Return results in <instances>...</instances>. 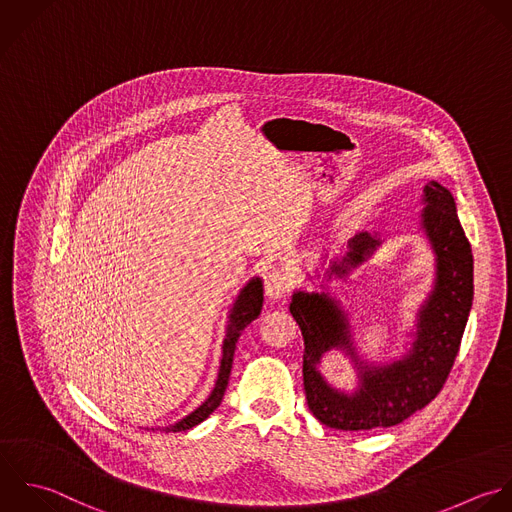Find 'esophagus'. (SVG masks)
I'll return each instance as SVG.
<instances>
[{"label": "esophagus", "instance_id": "obj_1", "mask_svg": "<svg viewBox=\"0 0 512 512\" xmlns=\"http://www.w3.org/2000/svg\"><path fill=\"white\" fill-rule=\"evenodd\" d=\"M263 287H265V293H267L269 299H283L291 291L293 281H291V277L285 271L273 267V269H269L265 273Z\"/></svg>", "mask_w": 512, "mask_h": 512}]
</instances>
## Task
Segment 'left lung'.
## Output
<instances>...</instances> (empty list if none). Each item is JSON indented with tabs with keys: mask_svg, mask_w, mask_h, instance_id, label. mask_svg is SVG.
<instances>
[{
	"mask_svg": "<svg viewBox=\"0 0 512 512\" xmlns=\"http://www.w3.org/2000/svg\"><path fill=\"white\" fill-rule=\"evenodd\" d=\"M423 229L437 255V285L421 311L419 333L413 351L393 365L361 371V387L355 395L331 389L317 365L331 347H347L349 327L343 311L319 293H295L291 315L297 321L303 343V385L309 411L325 427L339 431H371L395 427L427 407L449 379L473 305V251L457 217V205L449 189L431 181L425 185ZM379 245L369 233L349 241V253L333 273L345 275L347 267L363 263Z\"/></svg>",
	"mask_w": 512,
	"mask_h": 512,
	"instance_id": "obj_1",
	"label": "left lung"
}]
</instances>
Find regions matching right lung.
Returning <instances> with one entry per match:
<instances>
[{
	"label": "right lung",
	"mask_w": 512,
	"mask_h": 512,
	"mask_svg": "<svg viewBox=\"0 0 512 512\" xmlns=\"http://www.w3.org/2000/svg\"><path fill=\"white\" fill-rule=\"evenodd\" d=\"M261 307H263V285L259 279H253L247 283V287L239 293L231 315H229V325H227V335L223 341V357H221V367H219V375H217V383L215 389L211 391L209 399L195 409L191 415H187L185 419H181L179 423L167 427L165 431H187L199 423H203L223 401L227 383H229V375H231V365H233V355L237 349V339L241 337L243 329L255 321L261 315Z\"/></svg>",
	"instance_id": "add662e5"
}]
</instances>
